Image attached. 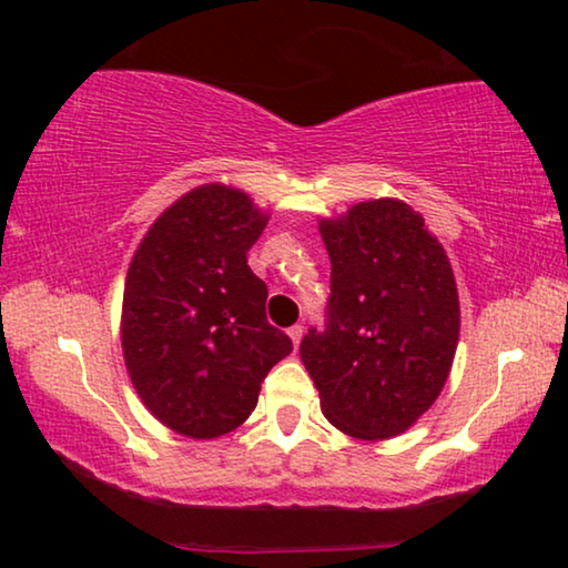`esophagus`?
I'll list each match as a JSON object with an SVG mask.
<instances>
[{
  "mask_svg": "<svg viewBox=\"0 0 568 568\" xmlns=\"http://www.w3.org/2000/svg\"><path fill=\"white\" fill-rule=\"evenodd\" d=\"M287 336H291L293 346H298V344H301V338H303V326H301V324L291 326V328H287Z\"/></svg>",
  "mask_w": 568,
  "mask_h": 568,
  "instance_id": "1",
  "label": "esophagus"
}]
</instances>
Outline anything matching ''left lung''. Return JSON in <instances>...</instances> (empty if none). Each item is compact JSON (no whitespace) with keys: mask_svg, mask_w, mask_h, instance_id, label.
Masks as SVG:
<instances>
[{"mask_svg":"<svg viewBox=\"0 0 568 568\" xmlns=\"http://www.w3.org/2000/svg\"><path fill=\"white\" fill-rule=\"evenodd\" d=\"M332 257L328 328L301 362L321 413L362 442L400 436L442 395L459 344V291L444 244L400 199L318 219Z\"/></svg>","mask_w":568,"mask_h":568,"instance_id":"left-lung-1","label":"left lung"}]
</instances>
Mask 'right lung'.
Wrapping results in <instances>:
<instances>
[{
	"instance_id": "1",
	"label": "right lung",
	"mask_w": 568,
	"mask_h": 568,
	"mask_svg": "<svg viewBox=\"0 0 568 568\" xmlns=\"http://www.w3.org/2000/svg\"><path fill=\"white\" fill-rule=\"evenodd\" d=\"M267 219L247 191L203 183L134 250L120 321L124 367L142 405L175 434L209 442L240 428L262 379L293 352L267 324V285L247 265Z\"/></svg>"
}]
</instances>
